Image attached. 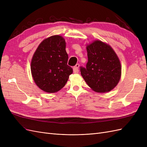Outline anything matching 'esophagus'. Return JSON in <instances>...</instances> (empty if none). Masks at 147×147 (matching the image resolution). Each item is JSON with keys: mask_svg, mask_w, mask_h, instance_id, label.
<instances>
[{"mask_svg": "<svg viewBox=\"0 0 147 147\" xmlns=\"http://www.w3.org/2000/svg\"><path fill=\"white\" fill-rule=\"evenodd\" d=\"M79 66H80V64H77L76 65H75L74 68H73V70H74V73H78L79 72Z\"/></svg>", "mask_w": 147, "mask_h": 147, "instance_id": "34e87169", "label": "esophagus"}]
</instances>
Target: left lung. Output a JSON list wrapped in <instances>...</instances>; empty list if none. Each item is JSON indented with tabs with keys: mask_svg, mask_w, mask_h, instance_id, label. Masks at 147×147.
Segmentation results:
<instances>
[{
	"mask_svg": "<svg viewBox=\"0 0 147 147\" xmlns=\"http://www.w3.org/2000/svg\"><path fill=\"white\" fill-rule=\"evenodd\" d=\"M88 61L80 67L81 75L93 91H110L117 85L121 75L118 57L110 45L96 40L86 47Z\"/></svg>",
	"mask_w": 147,
	"mask_h": 147,
	"instance_id": "8db88e82",
	"label": "left lung"
}]
</instances>
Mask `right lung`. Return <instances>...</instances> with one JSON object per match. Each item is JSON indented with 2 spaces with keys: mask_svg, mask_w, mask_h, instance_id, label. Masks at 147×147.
Listing matches in <instances>:
<instances>
[{
  "mask_svg": "<svg viewBox=\"0 0 147 147\" xmlns=\"http://www.w3.org/2000/svg\"><path fill=\"white\" fill-rule=\"evenodd\" d=\"M65 41L60 35H53L38 45L31 61L34 81L43 91H59L67 82L72 68L67 65Z\"/></svg>",
  "mask_w": 147,
  "mask_h": 147,
  "instance_id": "right-lung-1",
  "label": "right lung"
}]
</instances>
